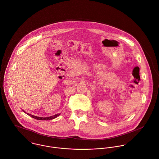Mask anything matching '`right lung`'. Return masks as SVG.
Returning a JSON list of instances; mask_svg holds the SVG:
<instances>
[{"mask_svg": "<svg viewBox=\"0 0 159 159\" xmlns=\"http://www.w3.org/2000/svg\"><path fill=\"white\" fill-rule=\"evenodd\" d=\"M25 112V111H24ZM28 116H31V117L32 118H34V119H37V120H52V119H55V118H56V117H57L60 114H55V115H54V116H50V117H37V116H32L31 114H28V113H26Z\"/></svg>", "mask_w": 159, "mask_h": 159, "instance_id": "add662e5", "label": "right lung"}]
</instances>
